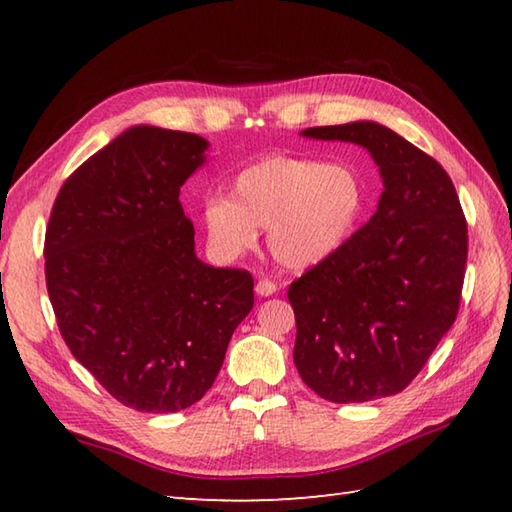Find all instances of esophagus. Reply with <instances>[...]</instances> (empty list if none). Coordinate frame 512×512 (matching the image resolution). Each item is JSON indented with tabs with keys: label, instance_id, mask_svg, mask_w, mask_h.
<instances>
[{
	"label": "esophagus",
	"instance_id": "34e87169",
	"mask_svg": "<svg viewBox=\"0 0 512 512\" xmlns=\"http://www.w3.org/2000/svg\"><path fill=\"white\" fill-rule=\"evenodd\" d=\"M255 292L259 297H270V295H275V292H277V284H275V281H270V279H259L255 284Z\"/></svg>",
	"mask_w": 512,
	"mask_h": 512
}]
</instances>
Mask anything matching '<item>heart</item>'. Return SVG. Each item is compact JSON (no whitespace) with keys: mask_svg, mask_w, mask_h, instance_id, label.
Masks as SVG:
<instances>
[{"mask_svg":"<svg viewBox=\"0 0 512 512\" xmlns=\"http://www.w3.org/2000/svg\"><path fill=\"white\" fill-rule=\"evenodd\" d=\"M365 209V182L352 167L268 156L237 173L228 198L204 202L202 226L224 259L246 253L257 228H268L270 255L290 270H308L350 242Z\"/></svg>","mask_w":512,"mask_h":512,"instance_id":"1","label":"heart"}]
</instances>
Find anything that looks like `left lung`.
<instances>
[{
	"instance_id": "8db88e82",
	"label": "left lung",
	"mask_w": 512,
	"mask_h": 512,
	"mask_svg": "<svg viewBox=\"0 0 512 512\" xmlns=\"http://www.w3.org/2000/svg\"><path fill=\"white\" fill-rule=\"evenodd\" d=\"M301 136L365 147L385 189L350 242L288 288L299 376L330 402L398 394L458 317L469 253L458 193L440 162L374 121Z\"/></svg>"
}]
</instances>
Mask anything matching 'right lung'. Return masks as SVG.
<instances>
[{"instance_id":"right-lung-1","label":"right lung","mask_w":512,"mask_h":512,"mask_svg":"<svg viewBox=\"0 0 512 512\" xmlns=\"http://www.w3.org/2000/svg\"><path fill=\"white\" fill-rule=\"evenodd\" d=\"M206 149L198 134L129 127L63 182L50 213L46 286L63 341L136 411L198 402L253 310V277L200 262L178 200Z\"/></svg>"}]
</instances>
